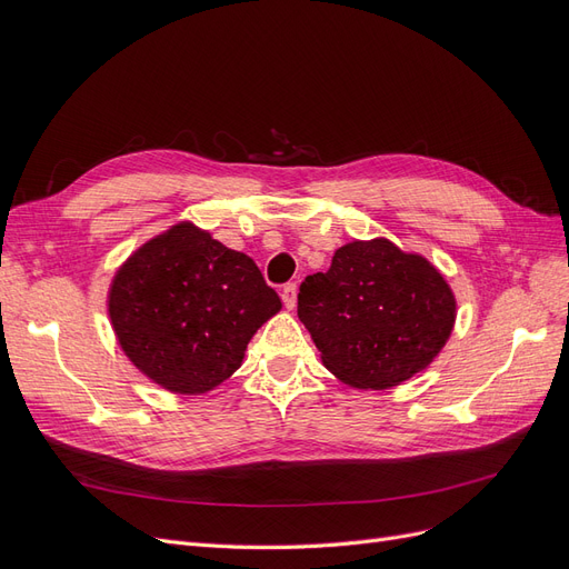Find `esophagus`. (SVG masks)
<instances>
[{
	"label": "esophagus",
	"instance_id": "34e87169",
	"mask_svg": "<svg viewBox=\"0 0 569 569\" xmlns=\"http://www.w3.org/2000/svg\"><path fill=\"white\" fill-rule=\"evenodd\" d=\"M282 303L289 308V311L297 306V284L295 282H289V284L282 287Z\"/></svg>",
	"mask_w": 569,
	"mask_h": 569
}]
</instances>
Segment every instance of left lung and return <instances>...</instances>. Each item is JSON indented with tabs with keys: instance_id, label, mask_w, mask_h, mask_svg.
Listing matches in <instances>:
<instances>
[{
	"instance_id": "1",
	"label": "left lung",
	"mask_w": 569,
	"mask_h": 569,
	"mask_svg": "<svg viewBox=\"0 0 569 569\" xmlns=\"http://www.w3.org/2000/svg\"><path fill=\"white\" fill-rule=\"evenodd\" d=\"M297 313L341 382L387 389L425 370L443 349L456 299L427 258L372 239L343 244L330 270L308 274Z\"/></svg>"
}]
</instances>
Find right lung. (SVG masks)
I'll return each instance as SVG.
<instances>
[{
  "mask_svg": "<svg viewBox=\"0 0 569 569\" xmlns=\"http://www.w3.org/2000/svg\"><path fill=\"white\" fill-rule=\"evenodd\" d=\"M282 308L242 251L180 222L116 272L109 316L134 368L176 393H203L242 366L249 339Z\"/></svg>",
  "mask_w": 569,
  "mask_h": 569,
  "instance_id": "right-lung-1",
  "label": "right lung"
}]
</instances>
